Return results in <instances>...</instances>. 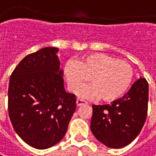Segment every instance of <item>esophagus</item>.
Listing matches in <instances>:
<instances>
[{"label": "esophagus", "instance_id": "obj_1", "mask_svg": "<svg viewBox=\"0 0 156 156\" xmlns=\"http://www.w3.org/2000/svg\"><path fill=\"white\" fill-rule=\"evenodd\" d=\"M87 103L84 101L83 99H80V98H77V100H76V105L79 107V106H81V105H87Z\"/></svg>", "mask_w": 156, "mask_h": 156}]
</instances>
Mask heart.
Masks as SVG:
<instances>
[{
	"label": "heart",
	"instance_id": "1",
	"mask_svg": "<svg viewBox=\"0 0 156 156\" xmlns=\"http://www.w3.org/2000/svg\"><path fill=\"white\" fill-rule=\"evenodd\" d=\"M69 88L76 92L89 79L92 85L78 91L84 98L113 102L125 94L133 83L134 70L127 61L119 60L105 53H92L81 57L64 67Z\"/></svg>",
	"mask_w": 156,
	"mask_h": 156
}]
</instances>
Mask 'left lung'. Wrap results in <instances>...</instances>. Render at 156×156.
Instances as JSON below:
<instances>
[{
	"mask_svg": "<svg viewBox=\"0 0 156 156\" xmlns=\"http://www.w3.org/2000/svg\"><path fill=\"white\" fill-rule=\"evenodd\" d=\"M149 84L138 79L124 96L110 105H92L91 131L105 146L120 149L140 133L148 111Z\"/></svg>",
	"mask_w": 156,
	"mask_h": 156,
	"instance_id": "8db88e82",
	"label": "left lung"
}]
</instances>
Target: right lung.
<instances>
[{"label": "right lung", "mask_w": 156, "mask_h": 156, "mask_svg": "<svg viewBox=\"0 0 156 156\" xmlns=\"http://www.w3.org/2000/svg\"><path fill=\"white\" fill-rule=\"evenodd\" d=\"M57 47L27 55L12 73L8 114L15 132L38 150L55 145L66 133L76 98L64 87Z\"/></svg>", "instance_id": "add662e5"}]
</instances>
